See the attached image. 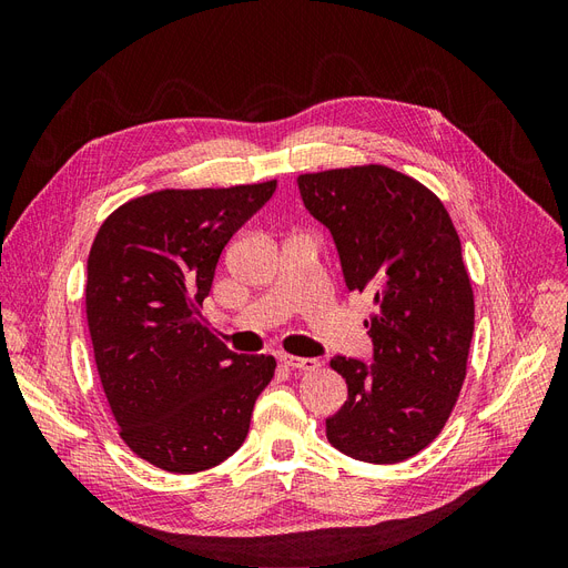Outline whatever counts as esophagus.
Returning <instances> with one entry per match:
<instances>
[{"label": "esophagus", "mask_w": 568, "mask_h": 568, "mask_svg": "<svg viewBox=\"0 0 568 568\" xmlns=\"http://www.w3.org/2000/svg\"><path fill=\"white\" fill-rule=\"evenodd\" d=\"M280 363L288 369H303V372H313L320 367L315 357H296V355H282Z\"/></svg>", "instance_id": "1"}]
</instances>
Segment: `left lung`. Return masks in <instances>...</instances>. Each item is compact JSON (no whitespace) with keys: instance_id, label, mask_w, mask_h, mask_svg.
Returning a JSON list of instances; mask_svg holds the SVG:
<instances>
[{"instance_id":"1","label":"left lung","mask_w":568,"mask_h":568,"mask_svg":"<svg viewBox=\"0 0 568 568\" xmlns=\"http://www.w3.org/2000/svg\"><path fill=\"white\" fill-rule=\"evenodd\" d=\"M298 189L334 236L348 291L374 301V363L332 359L348 400L326 438L359 462H403L443 432L467 376L474 291L457 230L432 189L386 165L307 173Z\"/></svg>"}]
</instances>
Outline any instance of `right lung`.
Wrapping results in <instances>:
<instances>
[{"instance_id":"add662e5","label":"right lung","mask_w":568,"mask_h":568,"mask_svg":"<svg viewBox=\"0 0 568 568\" xmlns=\"http://www.w3.org/2000/svg\"><path fill=\"white\" fill-rule=\"evenodd\" d=\"M277 180L163 189L115 209L88 257L84 307L106 400L128 448L170 474L234 455L272 355H236L203 322L222 248Z\"/></svg>"}]
</instances>
